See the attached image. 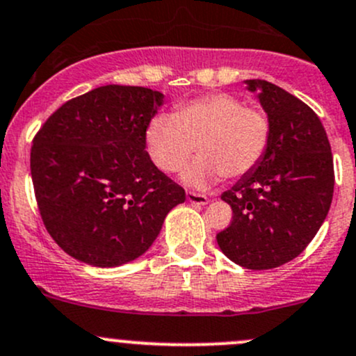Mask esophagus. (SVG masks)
I'll use <instances>...</instances> for the list:
<instances>
[{
    "label": "esophagus",
    "mask_w": 356,
    "mask_h": 356,
    "mask_svg": "<svg viewBox=\"0 0 356 356\" xmlns=\"http://www.w3.org/2000/svg\"><path fill=\"white\" fill-rule=\"evenodd\" d=\"M186 200L192 204H197V205H204L207 204V195H204V193H197V192H186Z\"/></svg>",
    "instance_id": "34e87169"
}]
</instances>
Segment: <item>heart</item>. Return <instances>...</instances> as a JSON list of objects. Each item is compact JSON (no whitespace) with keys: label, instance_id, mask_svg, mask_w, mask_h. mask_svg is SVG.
<instances>
[{"label":"heart","instance_id":"b5f03b06","mask_svg":"<svg viewBox=\"0 0 356 356\" xmlns=\"http://www.w3.org/2000/svg\"><path fill=\"white\" fill-rule=\"evenodd\" d=\"M273 135L267 113L228 92L209 94L159 113L145 128L152 163L177 173L193 151L200 157L183 171L188 185L205 186L221 177L241 178L262 163Z\"/></svg>","mask_w":356,"mask_h":356}]
</instances>
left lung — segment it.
I'll use <instances>...</instances> for the list:
<instances>
[{"label":"left lung","mask_w":356,"mask_h":356,"mask_svg":"<svg viewBox=\"0 0 356 356\" xmlns=\"http://www.w3.org/2000/svg\"><path fill=\"white\" fill-rule=\"evenodd\" d=\"M270 118L273 135L262 163L221 195L232 225L219 248L245 269H274L298 257L331 207L334 164L324 127L303 101L266 80H247Z\"/></svg>","instance_id":"8db88e82"}]
</instances>
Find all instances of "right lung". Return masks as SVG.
Here are the masks:
<instances>
[{
  "instance_id": "1",
  "label": "right lung",
  "mask_w": 356,
  "mask_h": 356,
  "mask_svg": "<svg viewBox=\"0 0 356 356\" xmlns=\"http://www.w3.org/2000/svg\"><path fill=\"white\" fill-rule=\"evenodd\" d=\"M164 96L102 86L58 108L35 134L31 175L47 233L73 259L116 267L140 257L185 190L157 170L145 128Z\"/></svg>"
}]
</instances>
